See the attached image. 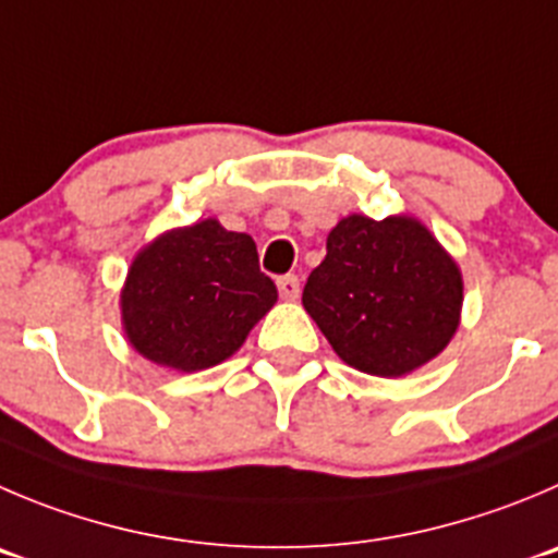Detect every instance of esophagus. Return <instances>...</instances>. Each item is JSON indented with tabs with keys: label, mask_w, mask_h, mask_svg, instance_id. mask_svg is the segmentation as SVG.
<instances>
[{
	"label": "esophagus",
	"mask_w": 558,
	"mask_h": 558,
	"mask_svg": "<svg viewBox=\"0 0 558 558\" xmlns=\"http://www.w3.org/2000/svg\"><path fill=\"white\" fill-rule=\"evenodd\" d=\"M276 288H279V295H282L284 301H295L301 295L299 276H293V274L279 276V282H276Z\"/></svg>",
	"instance_id": "esophagus-1"
}]
</instances>
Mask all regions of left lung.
I'll return each instance as SVG.
<instances>
[{"label":"left lung","mask_w":558,"mask_h":558,"mask_svg":"<svg viewBox=\"0 0 558 558\" xmlns=\"http://www.w3.org/2000/svg\"><path fill=\"white\" fill-rule=\"evenodd\" d=\"M301 301L344 364L400 378L454 337L463 276L422 221L353 214L328 232Z\"/></svg>","instance_id":"1"}]
</instances>
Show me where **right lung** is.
<instances>
[{
	"instance_id": "1",
	"label": "right lung",
	"mask_w": 558,
	"mask_h": 558,
	"mask_svg": "<svg viewBox=\"0 0 558 558\" xmlns=\"http://www.w3.org/2000/svg\"><path fill=\"white\" fill-rule=\"evenodd\" d=\"M276 304L246 232L216 219L158 235L134 257L120 293L129 342L161 367L196 373L230 359Z\"/></svg>"
}]
</instances>
